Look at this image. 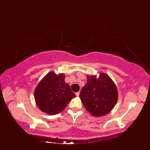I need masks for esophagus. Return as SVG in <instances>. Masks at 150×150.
I'll list each match as a JSON object with an SVG mask.
<instances>
[{"label": "esophagus", "mask_w": 150, "mask_h": 150, "mask_svg": "<svg viewBox=\"0 0 150 150\" xmlns=\"http://www.w3.org/2000/svg\"><path fill=\"white\" fill-rule=\"evenodd\" d=\"M79 94H80V92H77V93H75V95H77V96H79Z\"/></svg>", "instance_id": "esophagus-1"}]
</instances>
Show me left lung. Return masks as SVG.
<instances>
[{"instance_id":"obj_1","label":"left lung","mask_w":150,"mask_h":150,"mask_svg":"<svg viewBox=\"0 0 150 150\" xmlns=\"http://www.w3.org/2000/svg\"><path fill=\"white\" fill-rule=\"evenodd\" d=\"M81 101L86 110L95 116L107 115L118 100V91L108 75L101 73L98 78L87 76V83L81 89Z\"/></svg>"}]
</instances>
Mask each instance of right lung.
Here are the masks:
<instances>
[{
    "instance_id": "1",
    "label": "right lung",
    "mask_w": 150,
    "mask_h": 150,
    "mask_svg": "<svg viewBox=\"0 0 150 150\" xmlns=\"http://www.w3.org/2000/svg\"><path fill=\"white\" fill-rule=\"evenodd\" d=\"M64 74L48 73L38 85L34 91L37 106L42 112L55 115L63 111L76 95L69 85L65 83Z\"/></svg>"
}]
</instances>
